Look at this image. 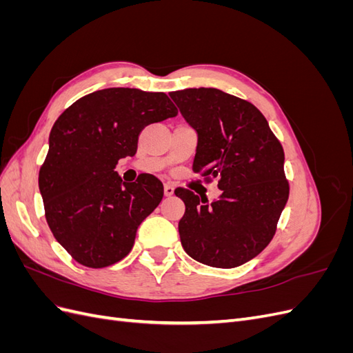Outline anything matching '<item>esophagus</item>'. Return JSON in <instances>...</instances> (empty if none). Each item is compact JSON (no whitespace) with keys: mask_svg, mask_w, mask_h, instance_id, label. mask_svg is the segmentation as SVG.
Wrapping results in <instances>:
<instances>
[{"mask_svg":"<svg viewBox=\"0 0 353 353\" xmlns=\"http://www.w3.org/2000/svg\"><path fill=\"white\" fill-rule=\"evenodd\" d=\"M163 191H165V196L166 197H170L174 194V191H175V188L170 185V184H165V187H163Z\"/></svg>","mask_w":353,"mask_h":353,"instance_id":"obj_1","label":"esophagus"}]
</instances>
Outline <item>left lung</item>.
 <instances>
[{
    "label": "left lung",
    "instance_id": "obj_1",
    "mask_svg": "<svg viewBox=\"0 0 353 353\" xmlns=\"http://www.w3.org/2000/svg\"><path fill=\"white\" fill-rule=\"evenodd\" d=\"M199 135L193 170L218 178L222 194L208 197L176 188L185 213L178 223L181 244L215 268H236L272 240L288 199L284 150L258 108L216 88L169 92Z\"/></svg>",
    "mask_w": 353,
    "mask_h": 353
}]
</instances>
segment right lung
<instances>
[{"instance_id":"obj_1","label":"right lung","mask_w":353,"mask_h":353,"mask_svg":"<svg viewBox=\"0 0 353 353\" xmlns=\"http://www.w3.org/2000/svg\"><path fill=\"white\" fill-rule=\"evenodd\" d=\"M176 114L165 92L108 88L83 95L52 125L39 191L52 236L78 263L104 268L131 252L163 184L150 174L123 183L114 168L137 153L147 125Z\"/></svg>"}]
</instances>
